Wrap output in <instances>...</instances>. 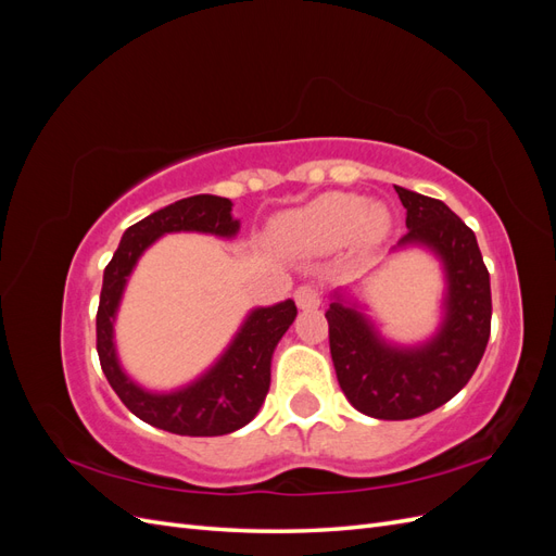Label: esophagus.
Here are the masks:
<instances>
[{"label": "esophagus", "mask_w": 556, "mask_h": 556, "mask_svg": "<svg viewBox=\"0 0 556 556\" xmlns=\"http://www.w3.org/2000/svg\"><path fill=\"white\" fill-rule=\"evenodd\" d=\"M294 301L301 311H315L319 306V292L313 288V285H301V288L294 292Z\"/></svg>", "instance_id": "esophagus-1"}]
</instances>
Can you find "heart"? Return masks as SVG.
Returning <instances> with one entry per match:
<instances>
[{
	"mask_svg": "<svg viewBox=\"0 0 556 556\" xmlns=\"http://www.w3.org/2000/svg\"><path fill=\"white\" fill-rule=\"evenodd\" d=\"M392 229V213L382 204H368L355 192H327L311 204L278 215L271 239L278 250L294 255H325L350 241L359 250L378 248Z\"/></svg>",
	"mask_w": 556,
	"mask_h": 556,
	"instance_id": "b5f03b06",
	"label": "heart"
}]
</instances>
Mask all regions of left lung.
I'll list each match as a JSON object with an SVG mask.
<instances>
[{"label": "left lung", "mask_w": 556, "mask_h": 556, "mask_svg": "<svg viewBox=\"0 0 556 556\" xmlns=\"http://www.w3.org/2000/svg\"><path fill=\"white\" fill-rule=\"evenodd\" d=\"M394 188L408 233L392 252L419 248L439 260L445 280L439 327L417 343L387 339L355 285L333 290L325 313L341 390L376 419H413L441 408L476 374L492 323L490 271L476 233L443 201Z\"/></svg>", "instance_id": "left-lung-1"}]
</instances>
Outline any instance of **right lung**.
I'll use <instances>...</instances> for the list:
<instances>
[{
	"mask_svg": "<svg viewBox=\"0 0 556 556\" xmlns=\"http://www.w3.org/2000/svg\"><path fill=\"white\" fill-rule=\"evenodd\" d=\"M231 201L194 194L150 213L125 229L121 245L104 271L97 311V352L102 371L125 406L150 427L178 435H225L255 417L271 384L274 350L294 323L296 306L285 299L274 306L252 308L229 345L204 374L174 390H150L134 380L117 355L115 319L129 276L143 252L166 233H206L223 241L237 239L241 220L231 215Z\"/></svg>",
	"mask_w": 556,
	"mask_h": 556,
	"instance_id": "obj_1",
	"label": "right lung"
}]
</instances>
